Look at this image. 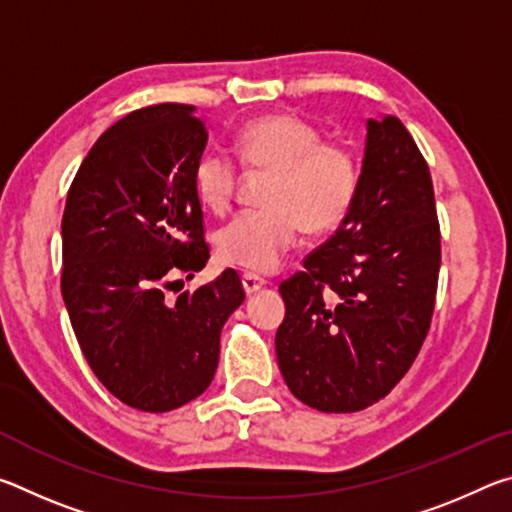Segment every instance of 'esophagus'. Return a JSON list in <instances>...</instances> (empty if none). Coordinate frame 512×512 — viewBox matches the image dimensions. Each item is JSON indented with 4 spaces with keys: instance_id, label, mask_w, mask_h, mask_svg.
I'll return each instance as SVG.
<instances>
[{
    "instance_id": "34e87169",
    "label": "esophagus",
    "mask_w": 512,
    "mask_h": 512,
    "mask_svg": "<svg viewBox=\"0 0 512 512\" xmlns=\"http://www.w3.org/2000/svg\"><path fill=\"white\" fill-rule=\"evenodd\" d=\"M241 284H244V291L248 293V296H253V293H257L259 289L266 287V282L262 280V277L250 275V273H246L244 277H241Z\"/></svg>"
}]
</instances>
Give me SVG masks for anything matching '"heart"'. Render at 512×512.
I'll return each instance as SVG.
<instances>
[{
  "mask_svg": "<svg viewBox=\"0 0 512 512\" xmlns=\"http://www.w3.org/2000/svg\"><path fill=\"white\" fill-rule=\"evenodd\" d=\"M235 151L250 171L264 173V210L244 212L216 232L225 266L271 273L296 246L300 230H336L348 219L361 187V164L350 146L320 140V131L291 112L257 117L235 137ZM239 171L223 151H207L194 167L201 203L216 214L235 198Z\"/></svg>",
  "mask_w": 512,
  "mask_h": 512,
  "instance_id": "1",
  "label": "heart"
}]
</instances>
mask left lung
Here are the masks:
<instances>
[{
  "instance_id": "left-lung-1",
  "label": "left lung",
  "mask_w": 512,
  "mask_h": 512,
  "mask_svg": "<svg viewBox=\"0 0 512 512\" xmlns=\"http://www.w3.org/2000/svg\"><path fill=\"white\" fill-rule=\"evenodd\" d=\"M366 128L348 219L280 284L277 363L289 391L323 413L361 411L391 393L436 302L440 225L427 162L397 117Z\"/></svg>"
}]
</instances>
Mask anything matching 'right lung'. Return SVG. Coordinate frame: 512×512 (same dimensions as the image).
I'll list each match as a JSON object with an SVG mask.
<instances>
[{
    "instance_id": "1",
    "label": "right lung",
    "mask_w": 512,
    "mask_h": 512,
    "mask_svg": "<svg viewBox=\"0 0 512 512\" xmlns=\"http://www.w3.org/2000/svg\"><path fill=\"white\" fill-rule=\"evenodd\" d=\"M185 103H158L103 133L69 187L63 300L85 361L108 391L149 413L196 400L219 366L221 329L246 293L228 268L164 298L173 275L207 264L194 167L207 128Z\"/></svg>"
}]
</instances>
